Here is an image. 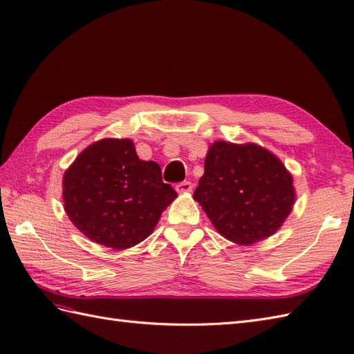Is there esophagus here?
Here are the masks:
<instances>
[{
  "instance_id": "obj_1",
  "label": "esophagus",
  "mask_w": 354,
  "mask_h": 354,
  "mask_svg": "<svg viewBox=\"0 0 354 354\" xmlns=\"http://www.w3.org/2000/svg\"><path fill=\"white\" fill-rule=\"evenodd\" d=\"M175 188H176L178 193H189L193 189V184L189 183V180H184V183L176 184Z\"/></svg>"
}]
</instances>
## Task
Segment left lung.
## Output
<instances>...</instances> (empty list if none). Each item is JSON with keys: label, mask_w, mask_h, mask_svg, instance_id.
Here are the masks:
<instances>
[{"label": "left lung", "mask_w": 354, "mask_h": 354, "mask_svg": "<svg viewBox=\"0 0 354 354\" xmlns=\"http://www.w3.org/2000/svg\"><path fill=\"white\" fill-rule=\"evenodd\" d=\"M193 197L221 236L250 245L283 225L295 203V187L283 161L268 149L218 140L206 153Z\"/></svg>", "instance_id": "1"}]
</instances>
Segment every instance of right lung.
Masks as SVG:
<instances>
[{"label":"right lung","instance_id":"right-lung-1","mask_svg":"<svg viewBox=\"0 0 354 354\" xmlns=\"http://www.w3.org/2000/svg\"><path fill=\"white\" fill-rule=\"evenodd\" d=\"M64 209L88 239L125 250L147 239L176 192L130 139H103L79 153L62 178Z\"/></svg>","mask_w":354,"mask_h":354}]
</instances>
